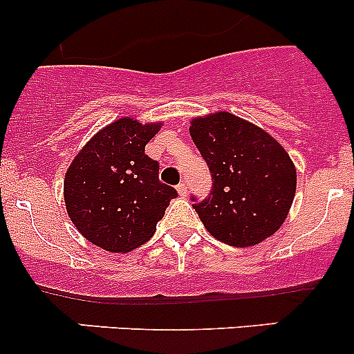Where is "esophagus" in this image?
Wrapping results in <instances>:
<instances>
[{
  "instance_id": "obj_1",
  "label": "esophagus",
  "mask_w": 354,
  "mask_h": 354,
  "mask_svg": "<svg viewBox=\"0 0 354 354\" xmlns=\"http://www.w3.org/2000/svg\"><path fill=\"white\" fill-rule=\"evenodd\" d=\"M178 194H180L181 197H187L188 187H187V183H185V181H181V183L178 185Z\"/></svg>"
}]
</instances>
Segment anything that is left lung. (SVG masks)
<instances>
[{"instance_id": "8db88e82", "label": "left lung", "mask_w": 354, "mask_h": 354, "mask_svg": "<svg viewBox=\"0 0 354 354\" xmlns=\"http://www.w3.org/2000/svg\"><path fill=\"white\" fill-rule=\"evenodd\" d=\"M190 135L214 181L210 197L194 203L205 230L240 248L272 236L296 194V167L283 145L226 111L194 118Z\"/></svg>"}]
</instances>
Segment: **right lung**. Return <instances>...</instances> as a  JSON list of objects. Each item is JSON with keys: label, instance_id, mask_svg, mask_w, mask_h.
Here are the masks:
<instances>
[{"label": "right lung", "instance_id": "add662e5", "mask_svg": "<svg viewBox=\"0 0 354 354\" xmlns=\"http://www.w3.org/2000/svg\"><path fill=\"white\" fill-rule=\"evenodd\" d=\"M162 123L120 118L99 130L65 174L66 212L82 236L111 253H127L156 233L173 187L159 181V164L145 145Z\"/></svg>", "mask_w": 354, "mask_h": 354}]
</instances>
